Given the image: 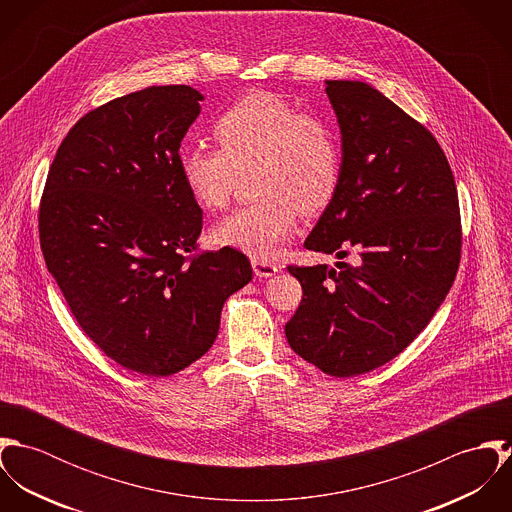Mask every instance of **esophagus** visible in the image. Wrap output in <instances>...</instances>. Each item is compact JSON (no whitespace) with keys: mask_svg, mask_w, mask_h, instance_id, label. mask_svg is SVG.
<instances>
[{"mask_svg":"<svg viewBox=\"0 0 512 512\" xmlns=\"http://www.w3.org/2000/svg\"><path fill=\"white\" fill-rule=\"evenodd\" d=\"M252 268H254V274L258 278H272L280 270L278 264H274L270 260H264V258H252Z\"/></svg>","mask_w":512,"mask_h":512,"instance_id":"esophagus-1","label":"esophagus"}]
</instances>
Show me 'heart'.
<instances>
[{
    "label": "heart",
    "instance_id": "1",
    "mask_svg": "<svg viewBox=\"0 0 512 512\" xmlns=\"http://www.w3.org/2000/svg\"><path fill=\"white\" fill-rule=\"evenodd\" d=\"M219 147H187L179 173L207 211L228 207L242 175L252 173L254 205L238 209L211 230L219 246L272 260L290 240L299 209L319 213L341 181V144L333 126L303 114L274 92H250L215 124Z\"/></svg>",
    "mask_w": 512,
    "mask_h": 512
}]
</instances>
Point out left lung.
<instances>
[{
	"mask_svg": "<svg viewBox=\"0 0 512 512\" xmlns=\"http://www.w3.org/2000/svg\"><path fill=\"white\" fill-rule=\"evenodd\" d=\"M341 130V181L305 240L353 248L355 266H290L303 299L286 323L293 351L325 374H365L400 355L449 292L461 252L453 173L436 138L361 80H325Z\"/></svg>",
	"mask_w": 512,
	"mask_h": 512,
	"instance_id": "8db88e82",
	"label": "left lung"
}]
</instances>
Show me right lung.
Returning <instances> with one entry per match:
<instances>
[{"instance_id":"obj_1","label":"right lung","mask_w":512,"mask_h":512,"mask_svg":"<svg viewBox=\"0 0 512 512\" xmlns=\"http://www.w3.org/2000/svg\"><path fill=\"white\" fill-rule=\"evenodd\" d=\"M205 96L149 86L82 116L49 169L41 250L82 331L118 365L169 376L219 335L224 301L252 280L234 248L193 252L203 211L179 147Z\"/></svg>"}]
</instances>
